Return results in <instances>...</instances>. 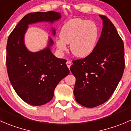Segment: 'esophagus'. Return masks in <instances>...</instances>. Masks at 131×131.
Returning a JSON list of instances; mask_svg holds the SVG:
<instances>
[{
  "label": "esophagus",
  "mask_w": 131,
  "mask_h": 131,
  "mask_svg": "<svg viewBox=\"0 0 131 131\" xmlns=\"http://www.w3.org/2000/svg\"><path fill=\"white\" fill-rule=\"evenodd\" d=\"M67 67H68V68H70L71 65H72V62L70 61H68L67 62Z\"/></svg>",
  "instance_id": "esophagus-1"
}]
</instances>
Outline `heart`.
Wrapping results in <instances>:
<instances>
[{
  "mask_svg": "<svg viewBox=\"0 0 131 131\" xmlns=\"http://www.w3.org/2000/svg\"><path fill=\"white\" fill-rule=\"evenodd\" d=\"M60 38L56 41L60 51L67 50L70 43L72 54L78 58L88 56L93 52L99 39V30L93 21L76 18L67 21L61 29Z\"/></svg>",
  "mask_w": 131,
  "mask_h": 131,
  "instance_id": "obj_1",
  "label": "heart"
}]
</instances>
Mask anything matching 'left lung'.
<instances>
[{
  "label": "left lung",
  "instance_id": "left-lung-1",
  "mask_svg": "<svg viewBox=\"0 0 131 131\" xmlns=\"http://www.w3.org/2000/svg\"><path fill=\"white\" fill-rule=\"evenodd\" d=\"M95 49L84 59L73 61L70 70L75 77V101L86 107L106 102L116 90L125 68L124 46L113 23L106 16Z\"/></svg>",
  "mask_w": 131,
  "mask_h": 131
}]
</instances>
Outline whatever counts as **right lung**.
Masks as SVG:
<instances>
[{"mask_svg": "<svg viewBox=\"0 0 131 131\" xmlns=\"http://www.w3.org/2000/svg\"><path fill=\"white\" fill-rule=\"evenodd\" d=\"M61 13L50 11L29 13L22 18L9 36L6 47V66L10 82L21 99L32 106H41L52 99L56 87L69 74L67 61L54 56L50 50L51 38L46 48L30 52L24 43L29 25L38 22L54 23ZM55 36L56 29L52 28Z\"/></svg>", "mask_w": 131, "mask_h": 131, "instance_id": "obj_1", "label": "right lung"}]
</instances>
